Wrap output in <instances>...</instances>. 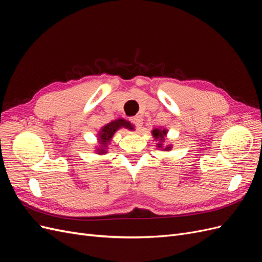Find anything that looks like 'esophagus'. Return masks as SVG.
Wrapping results in <instances>:
<instances>
[{
  "mask_svg": "<svg viewBox=\"0 0 262 262\" xmlns=\"http://www.w3.org/2000/svg\"><path fill=\"white\" fill-rule=\"evenodd\" d=\"M130 121H131V123H133L134 125L137 126V129H139V128H141V125H142V118L140 117V116H136V117H132L131 119H130Z\"/></svg>",
  "mask_w": 262,
  "mask_h": 262,
  "instance_id": "34e87169",
  "label": "esophagus"
}]
</instances>
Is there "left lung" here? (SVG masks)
Listing matches in <instances>:
<instances>
[{"mask_svg": "<svg viewBox=\"0 0 262 262\" xmlns=\"http://www.w3.org/2000/svg\"><path fill=\"white\" fill-rule=\"evenodd\" d=\"M150 133H152L154 140L157 142L156 147L158 149L163 150V152H169V150H171L172 148L171 143L165 144V142H167V133H168L167 129L160 126V128H154L152 131H150Z\"/></svg>", "mask_w": 262, "mask_h": 262, "instance_id": "1", "label": "left lung"}]
</instances>
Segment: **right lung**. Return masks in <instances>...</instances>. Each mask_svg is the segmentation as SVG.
I'll use <instances>...</instances> for the list:
<instances>
[{
    "mask_svg": "<svg viewBox=\"0 0 262 262\" xmlns=\"http://www.w3.org/2000/svg\"><path fill=\"white\" fill-rule=\"evenodd\" d=\"M122 128L128 129L130 131L134 130L133 124L126 121L123 118H118L116 120H113L109 123L102 125L96 134L97 145L95 146V153L98 155H106L108 153V145L112 142L115 133Z\"/></svg>",
    "mask_w": 262,
    "mask_h": 262,
    "instance_id": "right-lung-1",
    "label": "right lung"
}]
</instances>
